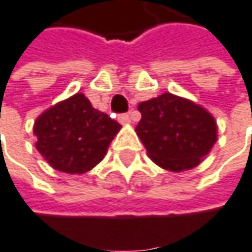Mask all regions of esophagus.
I'll return each instance as SVG.
<instances>
[{
  "label": "esophagus",
  "mask_w": 252,
  "mask_h": 252,
  "mask_svg": "<svg viewBox=\"0 0 252 252\" xmlns=\"http://www.w3.org/2000/svg\"><path fill=\"white\" fill-rule=\"evenodd\" d=\"M119 122H120V123H123V125L130 123V117H129V114H120V116H119Z\"/></svg>",
  "instance_id": "obj_1"
}]
</instances>
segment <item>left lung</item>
Masks as SVG:
<instances>
[{"instance_id": "obj_1", "label": "left lung", "mask_w": 252, "mask_h": 252, "mask_svg": "<svg viewBox=\"0 0 252 252\" xmlns=\"http://www.w3.org/2000/svg\"><path fill=\"white\" fill-rule=\"evenodd\" d=\"M138 110L136 133L151 160L163 169L180 172L197 166L217 141L214 117L172 93L141 102Z\"/></svg>"}]
</instances>
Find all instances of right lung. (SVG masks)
<instances>
[{"mask_svg":"<svg viewBox=\"0 0 252 252\" xmlns=\"http://www.w3.org/2000/svg\"><path fill=\"white\" fill-rule=\"evenodd\" d=\"M120 125L92 107L83 93L56 104L35 122V147L47 163L66 174H83L98 165Z\"/></svg>","mask_w":252,"mask_h":252,"instance_id":"1","label":"right lung"}]
</instances>
